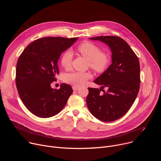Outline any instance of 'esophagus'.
<instances>
[{"label": "esophagus", "instance_id": "34e87169", "mask_svg": "<svg viewBox=\"0 0 161 161\" xmlns=\"http://www.w3.org/2000/svg\"><path fill=\"white\" fill-rule=\"evenodd\" d=\"M73 90H78L79 89V87L78 86H73Z\"/></svg>", "mask_w": 161, "mask_h": 161}]
</instances>
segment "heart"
<instances>
[{"label":"heart","mask_w":161,"mask_h":161,"mask_svg":"<svg viewBox=\"0 0 161 161\" xmlns=\"http://www.w3.org/2000/svg\"><path fill=\"white\" fill-rule=\"evenodd\" d=\"M77 51L88 60L90 67L96 73L103 72L109 64V57L104 52H101L98 46L90 42H84L77 47ZM73 53L70 51L64 52L60 58V64L65 69L70 68L72 63ZM92 78L90 73L72 72L65 75L64 80L65 83L80 86L84 85L87 80Z\"/></svg>","instance_id":"obj_1"}]
</instances>
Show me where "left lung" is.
<instances>
[{"instance_id": "obj_1", "label": "left lung", "mask_w": 161, "mask_h": 161, "mask_svg": "<svg viewBox=\"0 0 161 161\" xmlns=\"http://www.w3.org/2000/svg\"><path fill=\"white\" fill-rule=\"evenodd\" d=\"M107 44L111 49L112 64L94 83L101 88H88L86 105L97 119L113 122L119 119L133 104L140 85L138 58L129 44L118 36H98L90 38ZM106 87L107 91L103 90ZM103 91V93H100Z\"/></svg>"}]
</instances>
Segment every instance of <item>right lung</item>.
I'll list each match as a JSON object with an SVG mask.
<instances>
[{
  "instance_id": "right-lung-1",
  "label": "right lung",
  "mask_w": 161,
  "mask_h": 161,
  "mask_svg": "<svg viewBox=\"0 0 161 161\" xmlns=\"http://www.w3.org/2000/svg\"><path fill=\"white\" fill-rule=\"evenodd\" d=\"M78 37H47L29 44L19 55L16 69V85L25 107L36 116L49 118L58 113L73 93L72 87L62 83L53 89L51 83L59 74L57 64L62 53Z\"/></svg>"
}]
</instances>
